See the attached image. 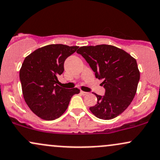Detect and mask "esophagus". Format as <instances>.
<instances>
[{
    "label": "esophagus",
    "instance_id": "34e87169",
    "mask_svg": "<svg viewBox=\"0 0 160 160\" xmlns=\"http://www.w3.org/2000/svg\"><path fill=\"white\" fill-rule=\"evenodd\" d=\"M81 94H82V95H87L88 93L85 92V91H81Z\"/></svg>",
    "mask_w": 160,
    "mask_h": 160
}]
</instances>
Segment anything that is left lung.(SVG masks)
Wrapping results in <instances>:
<instances>
[{
    "instance_id": "left-lung-1",
    "label": "left lung",
    "mask_w": 160,
    "mask_h": 160,
    "mask_svg": "<svg viewBox=\"0 0 160 160\" xmlns=\"http://www.w3.org/2000/svg\"><path fill=\"white\" fill-rule=\"evenodd\" d=\"M82 55L105 88V95L94 94L98 103L89 108L96 117L109 120L125 110L133 100L140 80L137 61L129 53L112 45L81 47Z\"/></svg>"
}]
</instances>
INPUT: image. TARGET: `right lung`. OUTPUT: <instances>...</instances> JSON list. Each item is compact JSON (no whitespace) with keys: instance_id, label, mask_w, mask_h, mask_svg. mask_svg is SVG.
<instances>
[{"instance_id":"right-lung-1","label":"right lung","mask_w":160,"mask_h":160,"mask_svg":"<svg viewBox=\"0 0 160 160\" xmlns=\"http://www.w3.org/2000/svg\"><path fill=\"white\" fill-rule=\"evenodd\" d=\"M78 46L49 44L27 56L19 70L23 98L30 109L41 119L51 121L60 117L72 97L80 93L77 88L60 87L57 77L64 71V62Z\"/></svg>"}]
</instances>
